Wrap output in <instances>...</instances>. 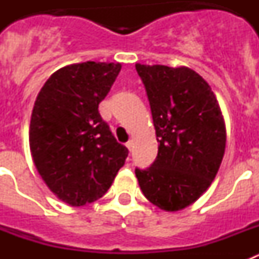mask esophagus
Here are the masks:
<instances>
[{
	"instance_id": "34e87169",
	"label": "esophagus",
	"mask_w": 259,
	"mask_h": 259,
	"mask_svg": "<svg viewBox=\"0 0 259 259\" xmlns=\"http://www.w3.org/2000/svg\"><path fill=\"white\" fill-rule=\"evenodd\" d=\"M125 146H127V149L130 150V152H131L132 148H134V141H132V140L127 141V143H125Z\"/></svg>"
}]
</instances>
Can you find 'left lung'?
Segmentation results:
<instances>
[{
  "label": "left lung",
  "instance_id": "8db88e82",
  "mask_svg": "<svg viewBox=\"0 0 259 259\" xmlns=\"http://www.w3.org/2000/svg\"><path fill=\"white\" fill-rule=\"evenodd\" d=\"M157 135L152 166L135 174L153 205L178 211L198 200L214 180L226 149V124L217 97L188 67L136 63Z\"/></svg>",
  "mask_w": 259,
  "mask_h": 259
}]
</instances>
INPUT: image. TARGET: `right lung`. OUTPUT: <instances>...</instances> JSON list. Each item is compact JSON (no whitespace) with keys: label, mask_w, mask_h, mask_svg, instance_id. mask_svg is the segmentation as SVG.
<instances>
[{"label":"right lung","mask_w":259,"mask_h":259,"mask_svg":"<svg viewBox=\"0 0 259 259\" xmlns=\"http://www.w3.org/2000/svg\"><path fill=\"white\" fill-rule=\"evenodd\" d=\"M120 68L91 61L66 66L36 98L29 124L33 163L50 191L71 206L101 198L128 155L98 113Z\"/></svg>","instance_id":"obj_1"}]
</instances>
